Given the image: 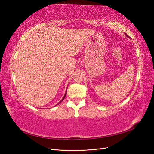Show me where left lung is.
Listing matches in <instances>:
<instances>
[{
	"mask_svg": "<svg viewBox=\"0 0 154 154\" xmlns=\"http://www.w3.org/2000/svg\"><path fill=\"white\" fill-rule=\"evenodd\" d=\"M126 35H127V34H126Z\"/></svg>",
	"mask_w": 154,
	"mask_h": 154,
	"instance_id": "1",
	"label": "left lung"
}]
</instances>
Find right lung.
Listing matches in <instances>:
<instances>
[{"label":"right lung","mask_w":154,"mask_h":154,"mask_svg":"<svg viewBox=\"0 0 154 154\" xmlns=\"http://www.w3.org/2000/svg\"><path fill=\"white\" fill-rule=\"evenodd\" d=\"M66 94H67V92H66V94H65V96H64V97H63V99H62V100L61 101H60V102H62V101H63V100H64V98H65V97H66ZM59 103H58V104H59Z\"/></svg>","instance_id":"1"}]
</instances>
